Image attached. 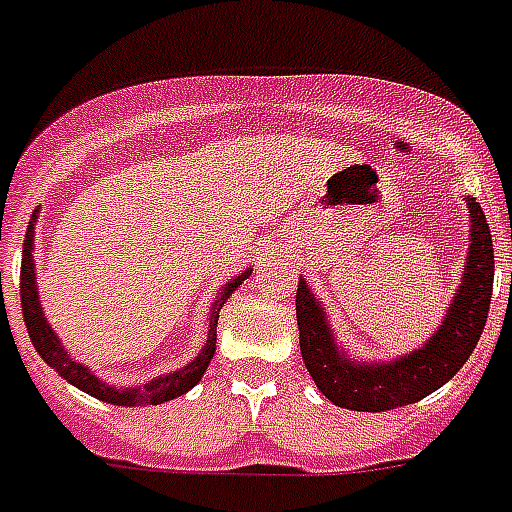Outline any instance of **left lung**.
I'll return each mask as SVG.
<instances>
[{
    "instance_id": "8db88e82",
    "label": "left lung",
    "mask_w": 512,
    "mask_h": 512,
    "mask_svg": "<svg viewBox=\"0 0 512 512\" xmlns=\"http://www.w3.org/2000/svg\"><path fill=\"white\" fill-rule=\"evenodd\" d=\"M468 208V252L461 283L437 330L419 349L395 356L390 362H362L351 359L338 346L330 328L325 304L299 278L296 289V325L299 349L307 372L330 403L351 411H390L422 401L442 388L466 364L476 341L482 338L492 302L495 281V252L492 234L476 197L466 195Z\"/></svg>"
}]
</instances>
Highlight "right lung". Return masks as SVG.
<instances>
[{"instance_id": "right-lung-1", "label": "right lung", "mask_w": 512, "mask_h": 512, "mask_svg": "<svg viewBox=\"0 0 512 512\" xmlns=\"http://www.w3.org/2000/svg\"><path fill=\"white\" fill-rule=\"evenodd\" d=\"M36 216L38 210L30 218L28 234H25L23 242V268H20V302H23V320L25 328H28V336L36 346L38 356L49 364L51 369H57L64 380L75 385L77 390L93 395L98 401L111 403V406H158V403L174 401L179 395H184L187 390H192L197 382L203 380L205 369H208L210 359L216 354V328H218V315H221V307L226 304L231 294H234L249 276H252V268L242 270L236 278H229V283H223L221 291H218L216 302L210 307L208 315V341L197 356L192 359L187 367H179L176 372L169 375H158L148 382H140V385H132V388H119V385H109V382L98 377L88 364L72 359L70 351L64 349L59 336L54 333V328L49 325L44 315V307H41V296H38L36 286V260H33V236H36Z\"/></svg>"}]
</instances>
